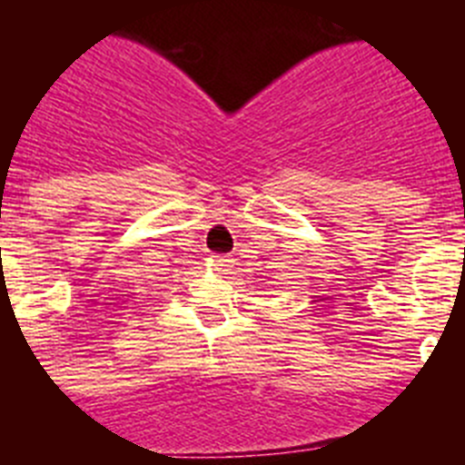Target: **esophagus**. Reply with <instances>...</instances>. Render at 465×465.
Segmentation results:
<instances>
[{
	"label": "esophagus",
	"mask_w": 465,
	"mask_h": 465,
	"mask_svg": "<svg viewBox=\"0 0 465 465\" xmlns=\"http://www.w3.org/2000/svg\"><path fill=\"white\" fill-rule=\"evenodd\" d=\"M212 261H213V268H216V270L228 268V258H225V256H213Z\"/></svg>",
	"instance_id": "obj_1"
}]
</instances>
